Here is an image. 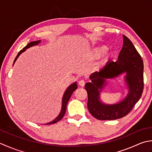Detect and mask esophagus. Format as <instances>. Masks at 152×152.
Here are the masks:
<instances>
[{"mask_svg": "<svg viewBox=\"0 0 152 152\" xmlns=\"http://www.w3.org/2000/svg\"><path fill=\"white\" fill-rule=\"evenodd\" d=\"M79 85L81 86H84L85 85V81L84 80H80L79 81Z\"/></svg>", "mask_w": 152, "mask_h": 152, "instance_id": "34e87169", "label": "esophagus"}]
</instances>
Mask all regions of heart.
<instances>
[{
    "mask_svg": "<svg viewBox=\"0 0 152 152\" xmlns=\"http://www.w3.org/2000/svg\"><path fill=\"white\" fill-rule=\"evenodd\" d=\"M109 50V48L107 46H100L98 48H96L91 54L88 55L89 58H98L104 54Z\"/></svg>",
    "mask_w": 152,
    "mask_h": 152,
    "instance_id": "obj_1",
    "label": "heart"
}]
</instances>
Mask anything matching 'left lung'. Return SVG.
<instances>
[{"instance_id": "1", "label": "left lung", "mask_w": 152, "mask_h": 152, "mask_svg": "<svg viewBox=\"0 0 152 152\" xmlns=\"http://www.w3.org/2000/svg\"><path fill=\"white\" fill-rule=\"evenodd\" d=\"M123 36V45L116 61H109L99 72L90 76L91 83L85 84L88 94L87 106L91 115L98 120L122 118L131 111L140 100L144 89L143 61L132 42ZM126 73L125 80L129 89L127 96L119 103L106 104L99 98L106 79Z\"/></svg>"}]
</instances>
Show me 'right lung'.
I'll use <instances>...</instances> for the list:
<instances>
[{
	"label": "right lung",
	"instance_id": "add662e5",
	"mask_svg": "<svg viewBox=\"0 0 152 152\" xmlns=\"http://www.w3.org/2000/svg\"><path fill=\"white\" fill-rule=\"evenodd\" d=\"M41 41H33V42H29L28 45H27L26 46H25V47L22 49V50H20L19 52V53L18 54L17 56L15 57V60L14 61V64H14L15 61H16V60L18 59V58L19 57V56L22 53V52H25L26 50V49L29 48L30 47H31V46H35V45H39L40 42H41ZM77 88V82H75L73 83V84L71 85L70 86H68V88L66 89V91H65L64 92V94L63 96V98H62V104H61V111L60 114H59L58 116L55 119H54L53 121H52L50 123H46L45 124V125H50V124H54L55 123H57L58 121H60L61 119L63 118V117L64 116L65 113H66V107H67V102L68 101H69V98L71 97V96H72V94H73V92L75 91V90Z\"/></svg>",
	"mask_w": 152,
	"mask_h": 152
}]
</instances>
